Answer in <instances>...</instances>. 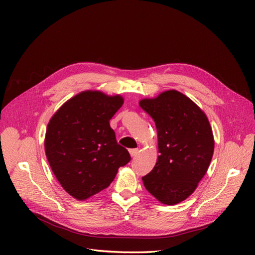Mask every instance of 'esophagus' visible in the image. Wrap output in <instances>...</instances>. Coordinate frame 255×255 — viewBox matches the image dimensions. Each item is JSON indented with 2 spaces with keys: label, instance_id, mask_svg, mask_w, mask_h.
Segmentation results:
<instances>
[{
  "label": "esophagus",
  "instance_id": "34e87169",
  "mask_svg": "<svg viewBox=\"0 0 255 255\" xmlns=\"http://www.w3.org/2000/svg\"><path fill=\"white\" fill-rule=\"evenodd\" d=\"M138 152H139V149H138V148H136V149H130V150H129V154H130V156H132V157L136 156L137 154H138Z\"/></svg>",
  "mask_w": 255,
  "mask_h": 255
}]
</instances>
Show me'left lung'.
I'll list each match as a JSON object with an SVG mask.
<instances>
[{"label": "left lung", "instance_id": "obj_1", "mask_svg": "<svg viewBox=\"0 0 255 255\" xmlns=\"http://www.w3.org/2000/svg\"><path fill=\"white\" fill-rule=\"evenodd\" d=\"M155 122L159 156L142 176L145 189L159 202L184 201L206 173L214 153V136L205 114L189 98L168 90L139 102Z\"/></svg>", "mask_w": 255, "mask_h": 255}]
</instances>
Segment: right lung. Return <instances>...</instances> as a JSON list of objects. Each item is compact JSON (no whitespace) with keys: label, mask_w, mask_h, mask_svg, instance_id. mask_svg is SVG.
<instances>
[{"label":"right lung","mask_w":255,"mask_h":255,"mask_svg":"<svg viewBox=\"0 0 255 255\" xmlns=\"http://www.w3.org/2000/svg\"><path fill=\"white\" fill-rule=\"evenodd\" d=\"M122 104L120 96L83 91L49 122L44 140L47 158L61 186L75 199L86 200L109 187L118 169L130 160L110 126Z\"/></svg>","instance_id":"add662e5"}]
</instances>
